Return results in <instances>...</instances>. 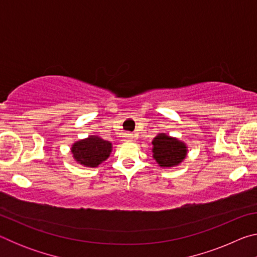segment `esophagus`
<instances>
[{"mask_svg": "<svg viewBox=\"0 0 257 257\" xmlns=\"http://www.w3.org/2000/svg\"><path fill=\"white\" fill-rule=\"evenodd\" d=\"M124 137H125V141H128V142H130L134 138V136H133L132 134H125Z\"/></svg>", "mask_w": 257, "mask_h": 257, "instance_id": "esophagus-1", "label": "esophagus"}]
</instances>
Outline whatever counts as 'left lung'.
I'll return each instance as SVG.
<instances>
[{
	"mask_svg": "<svg viewBox=\"0 0 257 257\" xmlns=\"http://www.w3.org/2000/svg\"><path fill=\"white\" fill-rule=\"evenodd\" d=\"M153 158L161 168H173L179 165L187 156V145L176 137L159 134L153 142Z\"/></svg>",
	"mask_w": 257,
	"mask_h": 257,
	"instance_id": "1",
	"label": "left lung"
}]
</instances>
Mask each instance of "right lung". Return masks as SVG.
Here are the masks:
<instances>
[{
  "label": "right lung",
  "mask_w": 257,
  "mask_h": 257,
  "mask_svg": "<svg viewBox=\"0 0 257 257\" xmlns=\"http://www.w3.org/2000/svg\"><path fill=\"white\" fill-rule=\"evenodd\" d=\"M112 143L101 137L92 136L73 143L71 153L77 163L87 168H96L110 156Z\"/></svg>",
  "instance_id": "right-lung-1"
}]
</instances>
